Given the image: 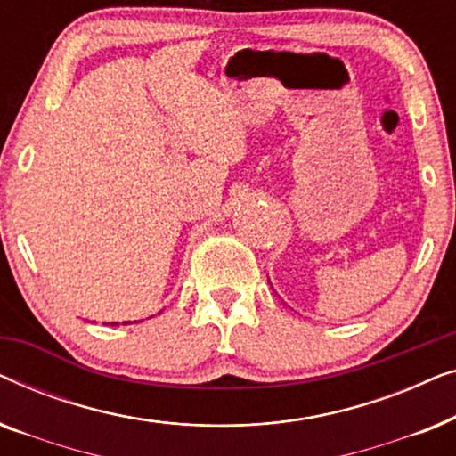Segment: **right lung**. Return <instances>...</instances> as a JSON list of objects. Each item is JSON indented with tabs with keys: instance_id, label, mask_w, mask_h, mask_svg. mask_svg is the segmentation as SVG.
Here are the masks:
<instances>
[{
	"instance_id": "add662e5",
	"label": "right lung",
	"mask_w": 456,
	"mask_h": 456,
	"mask_svg": "<svg viewBox=\"0 0 456 456\" xmlns=\"http://www.w3.org/2000/svg\"><path fill=\"white\" fill-rule=\"evenodd\" d=\"M124 323H126V322H124ZM111 326H114V323H111Z\"/></svg>"
}]
</instances>
